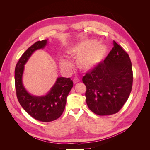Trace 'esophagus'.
I'll return each mask as SVG.
<instances>
[{
  "label": "esophagus",
  "instance_id": "1",
  "mask_svg": "<svg viewBox=\"0 0 150 150\" xmlns=\"http://www.w3.org/2000/svg\"><path fill=\"white\" fill-rule=\"evenodd\" d=\"M78 82H79V79H78V78H74V79H73V83H74V84H76V83H78Z\"/></svg>",
  "mask_w": 150,
  "mask_h": 150
}]
</instances>
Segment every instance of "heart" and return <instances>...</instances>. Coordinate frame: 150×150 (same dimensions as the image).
Wrapping results in <instances>:
<instances>
[{
	"label": "heart",
	"mask_w": 150,
	"mask_h": 150,
	"mask_svg": "<svg viewBox=\"0 0 150 150\" xmlns=\"http://www.w3.org/2000/svg\"><path fill=\"white\" fill-rule=\"evenodd\" d=\"M106 49L103 45L96 44V42L88 40L71 47L68 54L72 57H78L77 65L80 69L88 71L96 67L104 59ZM61 67L66 69H71V65L66 61H61Z\"/></svg>",
	"instance_id": "b5f03b06"
}]
</instances>
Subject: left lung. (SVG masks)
<instances>
[{
  "label": "left lung",
  "instance_id": "1",
  "mask_svg": "<svg viewBox=\"0 0 150 150\" xmlns=\"http://www.w3.org/2000/svg\"><path fill=\"white\" fill-rule=\"evenodd\" d=\"M113 47L103 61L86 73V103L99 116L115 114L128 100L132 89L133 69L129 55L113 40Z\"/></svg>",
  "mask_w": 150,
  "mask_h": 150
}]
</instances>
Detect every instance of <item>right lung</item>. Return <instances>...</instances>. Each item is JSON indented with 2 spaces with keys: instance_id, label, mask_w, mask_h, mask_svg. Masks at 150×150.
Returning a JSON list of instances; mask_svg holds the SVG:
<instances>
[{
  "instance_id": "obj_1",
  "label": "right lung",
  "mask_w": 150,
  "mask_h": 150,
  "mask_svg": "<svg viewBox=\"0 0 150 150\" xmlns=\"http://www.w3.org/2000/svg\"><path fill=\"white\" fill-rule=\"evenodd\" d=\"M47 40H39L26 50L17 63L15 69V86L18 101L28 114L36 120L49 122L59 117L64 110L66 98L73 86L70 78H58L46 96L38 97L30 95L25 89L22 82L24 65L35 51L42 49Z\"/></svg>"
}]
</instances>
